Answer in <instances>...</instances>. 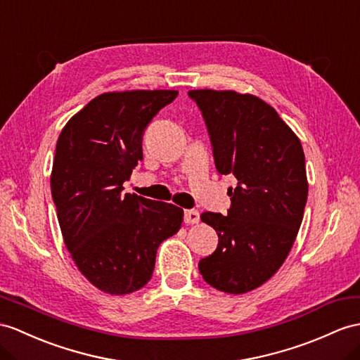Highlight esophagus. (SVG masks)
Returning <instances> with one entry per match:
<instances>
[{"mask_svg":"<svg viewBox=\"0 0 360 360\" xmlns=\"http://www.w3.org/2000/svg\"><path fill=\"white\" fill-rule=\"evenodd\" d=\"M183 220H185L186 224H195L200 221V212L197 209H186Z\"/></svg>","mask_w":360,"mask_h":360,"instance_id":"34e87169","label":"esophagus"}]
</instances>
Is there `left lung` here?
<instances>
[{
    "label": "left lung",
    "mask_w": 360,
    "mask_h": 360,
    "mask_svg": "<svg viewBox=\"0 0 360 360\" xmlns=\"http://www.w3.org/2000/svg\"><path fill=\"white\" fill-rule=\"evenodd\" d=\"M205 119L215 168L232 174L227 215L203 212L218 246L198 262L205 281L241 295L264 284L283 266L302 223L309 195L300 139L278 112L252 94L191 90Z\"/></svg>",
    "instance_id": "left-lung-1"
}]
</instances>
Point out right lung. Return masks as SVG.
I'll return each instance as SVG.
<instances>
[{"label": "right lung", "mask_w": 360, "mask_h": 360, "mask_svg": "<svg viewBox=\"0 0 360 360\" xmlns=\"http://www.w3.org/2000/svg\"><path fill=\"white\" fill-rule=\"evenodd\" d=\"M179 91L105 93L67 122L56 143L51 197L64 243L99 290L128 295L148 284L160 243L177 233V206L124 194L142 160L145 129Z\"/></svg>", "instance_id": "add662e5"}]
</instances>
